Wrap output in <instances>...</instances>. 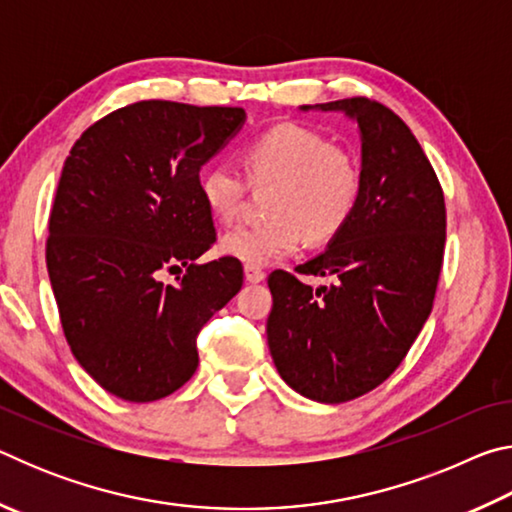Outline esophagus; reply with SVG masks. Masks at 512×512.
Masks as SVG:
<instances>
[{"label":"esophagus","instance_id":"esophagus-1","mask_svg":"<svg viewBox=\"0 0 512 512\" xmlns=\"http://www.w3.org/2000/svg\"><path fill=\"white\" fill-rule=\"evenodd\" d=\"M244 275H246L248 282H262L264 277H266V273L262 271V268H259V266H250V264H246Z\"/></svg>","mask_w":512,"mask_h":512}]
</instances>
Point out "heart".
Instances as JSON below:
<instances>
[{"instance_id": "1", "label": "heart", "mask_w": 512, "mask_h": 512, "mask_svg": "<svg viewBox=\"0 0 512 512\" xmlns=\"http://www.w3.org/2000/svg\"><path fill=\"white\" fill-rule=\"evenodd\" d=\"M244 164L253 183L275 185L268 196L271 219L237 225L221 237V253L244 264L264 266L293 255L307 237L316 244L336 237L359 205L363 176L357 158L314 128H268L248 142ZM198 192L216 221L230 223L246 183L237 167L219 162L201 173Z\"/></svg>"}]
</instances>
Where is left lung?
<instances>
[{
    "label": "left lung",
    "mask_w": 512,
    "mask_h": 512,
    "mask_svg": "<svg viewBox=\"0 0 512 512\" xmlns=\"http://www.w3.org/2000/svg\"><path fill=\"white\" fill-rule=\"evenodd\" d=\"M339 110L359 124L361 198L325 253L298 266L334 277L311 289L268 277L266 320L280 377L309 400L350 402L393 375L431 314L445 253V196L411 128L391 108L352 97L302 110Z\"/></svg>",
    "instance_id": "left-lung-1"
}]
</instances>
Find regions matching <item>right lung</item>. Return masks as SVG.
Wrapping results in <instances>:
<instances>
[{"instance_id": "add662e5", "label": "right lung", "mask_w": 512, "mask_h": 512, "mask_svg": "<svg viewBox=\"0 0 512 512\" xmlns=\"http://www.w3.org/2000/svg\"><path fill=\"white\" fill-rule=\"evenodd\" d=\"M244 121V108L137 101L67 155L47 271L76 361L121 400H162L192 379L198 332L244 284L235 257L196 264L216 241L198 173ZM180 265L184 280L164 285Z\"/></svg>"}]
</instances>
